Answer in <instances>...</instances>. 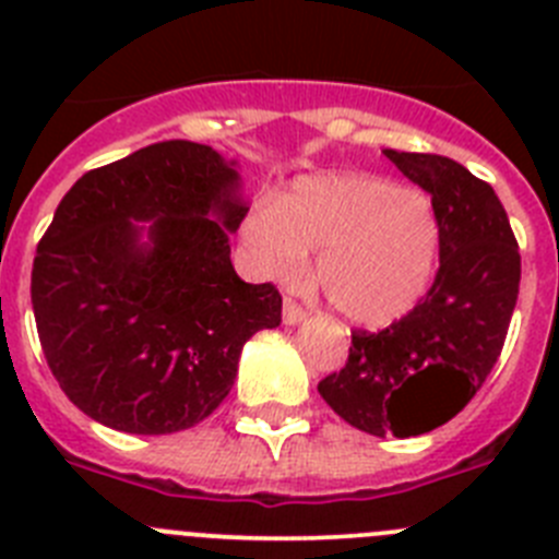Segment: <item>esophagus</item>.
Here are the masks:
<instances>
[{"label": "esophagus", "mask_w": 559, "mask_h": 559, "mask_svg": "<svg viewBox=\"0 0 559 559\" xmlns=\"http://www.w3.org/2000/svg\"><path fill=\"white\" fill-rule=\"evenodd\" d=\"M283 319H285V324H299L305 319V308L299 302H294V299H285Z\"/></svg>", "instance_id": "1"}]
</instances>
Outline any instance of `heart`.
<instances>
[{
  "label": "heart",
  "mask_w": 559,
  "mask_h": 559,
  "mask_svg": "<svg viewBox=\"0 0 559 559\" xmlns=\"http://www.w3.org/2000/svg\"><path fill=\"white\" fill-rule=\"evenodd\" d=\"M243 231L271 276L299 274L305 254L319 251L316 283L324 299L360 328H386L412 313L439 260L431 201L369 176L294 181L274 206H257Z\"/></svg>",
  "instance_id": "b5f03b06"
}]
</instances>
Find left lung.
<instances>
[{"label": "left lung", "instance_id": "left-lung-1", "mask_svg": "<svg viewBox=\"0 0 559 559\" xmlns=\"http://www.w3.org/2000/svg\"><path fill=\"white\" fill-rule=\"evenodd\" d=\"M383 153L431 195L439 269L400 322L353 330L347 364L319 380V394L358 431L406 439L445 426L492 372L518 302L521 254L487 181L437 153Z\"/></svg>", "mask_w": 559, "mask_h": 559}]
</instances>
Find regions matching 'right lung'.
I'll return each mask as SVG.
<instances>
[{
	"label": "right lung",
	"instance_id": "obj_1",
	"mask_svg": "<svg viewBox=\"0 0 559 559\" xmlns=\"http://www.w3.org/2000/svg\"><path fill=\"white\" fill-rule=\"evenodd\" d=\"M237 187L235 162L167 140L63 195L29 296L49 372L83 414L126 433L199 426L229 394L246 341L283 322L280 290L231 269ZM133 219L152 221L145 245Z\"/></svg>",
	"mask_w": 559,
	"mask_h": 559
}]
</instances>
